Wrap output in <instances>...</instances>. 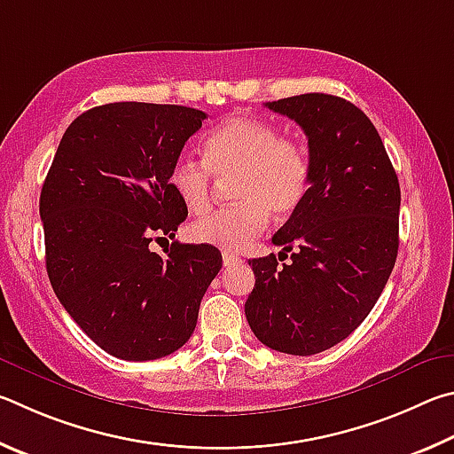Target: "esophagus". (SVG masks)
<instances>
[{
    "label": "esophagus",
    "instance_id": "obj_1",
    "mask_svg": "<svg viewBox=\"0 0 454 454\" xmlns=\"http://www.w3.org/2000/svg\"><path fill=\"white\" fill-rule=\"evenodd\" d=\"M241 261V257H237V255H233V253H223V265L225 267H231V265H235V263H239Z\"/></svg>",
    "mask_w": 454,
    "mask_h": 454
}]
</instances>
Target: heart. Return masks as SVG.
<instances>
[{
    "label": "heart",
    "instance_id": "heart-1",
    "mask_svg": "<svg viewBox=\"0 0 454 454\" xmlns=\"http://www.w3.org/2000/svg\"><path fill=\"white\" fill-rule=\"evenodd\" d=\"M203 163L179 157L169 187L187 211L203 213L213 199V177H233L227 209L205 215L189 227L191 239L225 251H243L265 231L269 215L289 217L311 187V157L303 143L281 137L275 125L235 117L207 135Z\"/></svg>",
    "mask_w": 454,
    "mask_h": 454
}]
</instances>
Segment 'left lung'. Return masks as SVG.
I'll return each instance as SVG.
<instances>
[{
  "label": "left lung",
  "instance_id": "1",
  "mask_svg": "<svg viewBox=\"0 0 454 454\" xmlns=\"http://www.w3.org/2000/svg\"><path fill=\"white\" fill-rule=\"evenodd\" d=\"M265 106L305 131L311 187L273 235L283 251L297 245L291 263L249 261L245 315L273 351L317 355L351 335L383 293L399 251L401 187L375 125L351 101L303 93Z\"/></svg>",
  "mask_w": 454,
  "mask_h": 454
}]
</instances>
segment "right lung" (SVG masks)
I'll return each mask as SVG.
<instances>
[{
    "label": "right lung",
    "mask_w": 454,
    "mask_h": 454,
    "mask_svg": "<svg viewBox=\"0 0 454 454\" xmlns=\"http://www.w3.org/2000/svg\"><path fill=\"white\" fill-rule=\"evenodd\" d=\"M207 114L121 101L93 107L67 127L47 173L39 215L45 267L59 303L103 351L153 361L177 351L221 269L209 245L173 239L187 209L169 171Z\"/></svg>",
    "instance_id": "add662e5"
}]
</instances>
